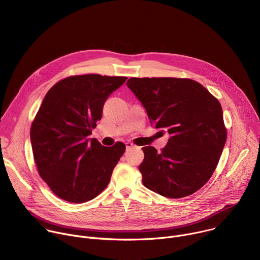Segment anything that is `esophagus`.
Masks as SVG:
<instances>
[{
	"label": "esophagus",
	"mask_w": 260,
	"mask_h": 260,
	"mask_svg": "<svg viewBox=\"0 0 260 260\" xmlns=\"http://www.w3.org/2000/svg\"><path fill=\"white\" fill-rule=\"evenodd\" d=\"M125 146H126V149L128 150V149H131V148H133L135 146V144H133L132 142H126Z\"/></svg>",
	"instance_id": "obj_1"
}]
</instances>
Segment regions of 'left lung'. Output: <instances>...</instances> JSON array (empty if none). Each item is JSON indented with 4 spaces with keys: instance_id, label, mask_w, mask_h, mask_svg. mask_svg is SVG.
<instances>
[{
    "instance_id": "8db88e82",
    "label": "left lung",
    "mask_w": 260,
    "mask_h": 260,
    "mask_svg": "<svg viewBox=\"0 0 260 260\" xmlns=\"http://www.w3.org/2000/svg\"><path fill=\"white\" fill-rule=\"evenodd\" d=\"M126 85L151 124L170 134L161 152L152 146L142 148L145 156L139 170L144 186L170 199L201 189L213 175L226 141L219 101L186 78H129Z\"/></svg>"
}]
</instances>
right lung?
<instances>
[{"label": "right lung", "mask_w": 260, "mask_h": 260, "mask_svg": "<svg viewBox=\"0 0 260 260\" xmlns=\"http://www.w3.org/2000/svg\"><path fill=\"white\" fill-rule=\"evenodd\" d=\"M126 79L71 76L46 93L30 126V142L39 175L58 198L85 203L108 186L125 145L105 147L88 136L102 118L106 100Z\"/></svg>", "instance_id": "1"}]
</instances>
